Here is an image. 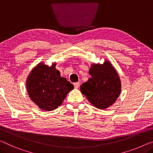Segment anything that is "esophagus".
Here are the masks:
<instances>
[{
  "mask_svg": "<svg viewBox=\"0 0 153 153\" xmlns=\"http://www.w3.org/2000/svg\"><path fill=\"white\" fill-rule=\"evenodd\" d=\"M74 87L76 88H79V82H75V83L74 84Z\"/></svg>",
  "mask_w": 153,
  "mask_h": 153,
  "instance_id": "esophagus-1",
  "label": "esophagus"
}]
</instances>
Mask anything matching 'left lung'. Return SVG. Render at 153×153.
Segmentation results:
<instances>
[{"mask_svg": "<svg viewBox=\"0 0 153 153\" xmlns=\"http://www.w3.org/2000/svg\"><path fill=\"white\" fill-rule=\"evenodd\" d=\"M91 78L80 86V91L91 104L105 109L115 102L121 93V81L117 71L111 62L105 60L91 66Z\"/></svg>", "mask_w": 153, "mask_h": 153, "instance_id": "obj_1", "label": "left lung"}]
</instances>
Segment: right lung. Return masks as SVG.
<instances>
[{
    "instance_id": "right-lung-1",
    "label": "right lung",
    "mask_w": 153,
    "mask_h": 153,
    "mask_svg": "<svg viewBox=\"0 0 153 153\" xmlns=\"http://www.w3.org/2000/svg\"><path fill=\"white\" fill-rule=\"evenodd\" d=\"M56 64L51 67L40 62L27 77L26 86L30 99L40 109L53 111L61 105L74 85L60 76L56 69Z\"/></svg>"
}]
</instances>
